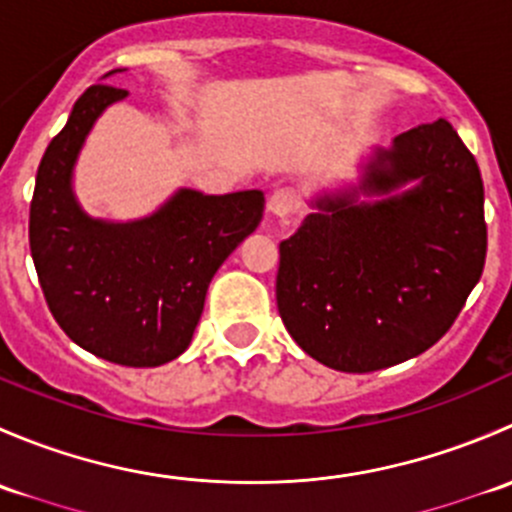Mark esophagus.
<instances>
[{
	"instance_id": "esophagus-1",
	"label": "esophagus",
	"mask_w": 512,
	"mask_h": 512,
	"mask_svg": "<svg viewBox=\"0 0 512 512\" xmlns=\"http://www.w3.org/2000/svg\"><path fill=\"white\" fill-rule=\"evenodd\" d=\"M299 208V200H297V193L289 188H277L275 193L270 195V200H267V210H270L272 215H277V218H289V215L294 213V210Z\"/></svg>"
}]
</instances>
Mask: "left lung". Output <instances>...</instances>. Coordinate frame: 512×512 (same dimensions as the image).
<instances>
[{
	"label": "left lung",
	"mask_w": 512,
	"mask_h": 512,
	"mask_svg": "<svg viewBox=\"0 0 512 512\" xmlns=\"http://www.w3.org/2000/svg\"><path fill=\"white\" fill-rule=\"evenodd\" d=\"M317 200L280 242L277 309L294 342L349 374L386 369L431 349L478 285L488 250L483 178L448 121L394 138L366 165L364 193Z\"/></svg>",
	"instance_id": "left-lung-1"
}]
</instances>
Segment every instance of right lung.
<instances>
[{
	"label": "right lung",
	"mask_w": 512,
	"mask_h": 512,
	"mask_svg": "<svg viewBox=\"0 0 512 512\" xmlns=\"http://www.w3.org/2000/svg\"><path fill=\"white\" fill-rule=\"evenodd\" d=\"M128 91L94 84L51 138L29 208V247L49 312L71 342L121 366H160L188 349L210 280L262 220L265 195L180 190L156 215L91 220L71 170L103 108Z\"/></svg>",
	"instance_id": "1"
}]
</instances>
